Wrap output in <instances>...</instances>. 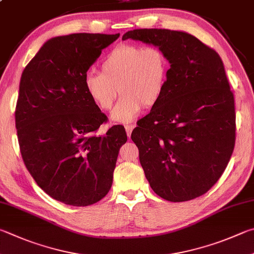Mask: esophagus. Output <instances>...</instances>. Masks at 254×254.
<instances>
[{
    "mask_svg": "<svg viewBox=\"0 0 254 254\" xmlns=\"http://www.w3.org/2000/svg\"><path fill=\"white\" fill-rule=\"evenodd\" d=\"M133 128H134V126H126V132H127V137L131 136V133H132Z\"/></svg>",
    "mask_w": 254,
    "mask_h": 254,
    "instance_id": "34e87169",
    "label": "esophagus"
}]
</instances>
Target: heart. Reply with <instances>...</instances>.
I'll use <instances>...</instances> for the list:
<instances>
[{"instance_id":"1","label":"heart","mask_w":254,"mask_h":254,"mask_svg":"<svg viewBox=\"0 0 254 254\" xmlns=\"http://www.w3.org/2000/svg\"><path fill=\"white\" fill-rule=\"evenodd\" d=\"M168 71V60L160 49L121 44L105 55L101 73H85L84 87L102 111L111 109L118 94H122L110 119L115 123H130L141 113L143 105L152 108L159 102Z\"/></svg>"}]
</instances>
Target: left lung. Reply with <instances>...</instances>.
Listing matches in <instances>:
<instances>
[{
    "instance_id": "1",
    "label": "left lung",
    "mask_w": 254,
    "mask_h": 254,
    "mask_svg": "<svg viewBox=\"0 0 254 254\" xmlns=\"http://www.w3.org/2000/svg\"><path fill=\"white\" fill-rule=\"evenodd\" d=\"M162 51L170 63L159 102L131 139L156 194L171 202L204 194L224 172L236 142L233 93L219 54L183 31L139 29L122 40Z\"/></svg>"
}]
</instances>
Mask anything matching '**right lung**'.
<instances>
[{
	"label": "right lung",
	"instance_id": "add662e5",
	"mask_svg": "<svg viewBox=\"0 0 254 254\" xmlns=\"http://www.w3.org/2000/svg\"><path fill=\"white\" fill-rule=\"evenodd\" d=\"M119 36H55L22 73L15 111L22 158L38 186L64 204L91 205L108 194L127 140L122 126L95 135L107 117L84 87L87 70Z\"/></svg>",
	"mask_w": 254,
	"mask_h": 254
}]
</instances>
